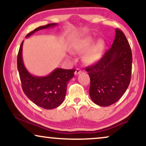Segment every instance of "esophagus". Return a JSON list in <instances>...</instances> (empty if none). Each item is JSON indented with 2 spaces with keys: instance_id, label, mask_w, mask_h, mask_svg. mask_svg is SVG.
<instances>
[{
  "instance_id": "34e87169",
  "label": "esophagus",
  "mask_w": 146,
  "mask_h": 146,
  "mask_svg": "<svg viewBox=\"0 0 146 146\" xmlns=\"http://www.w3.org/2000/svg\"><path fill=\"white\" fill-rule=\"evenodd\" d=\"M80 72H82V70H81L80 69H79V68L76 69V71H75V74H76V75L79 74L80 73Z\"/></svg>"
}]
</instances>
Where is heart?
Here are the masks:
<instances>
[{"label": "heart", "instance_id": "heart-1", "mask_svg": "<svg viewBox=\"0 0 146 146\" xmlns=\"http://www.w3.org/2000/svg\"><path fill=\"white\" fill-rule=\"evenodd\" d=\"M96 38L92 36H88L74 44L73 48L78 53H85L84 60L88 64L96 63L102 57L105 49V41L99 39L95 42Z\"/></svg>", "mask_w": 146, "mask_h": 146}]
</instances>
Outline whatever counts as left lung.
Here are the masks:
<instances>
[{
	"instance_id": "1",
	"label": "left lung",
	"mask_w": 146,
	"mask_h": 146,
	"mask_svg": "<svg viewBox=\"0 0 146 146\" xmlns=\"http://www.w3.org/2000/svg\"><path fill=\"white\" fill-rule=\"evenodd\" d=\"M132 54L121 30L115 29L110 48L98 62L86 68L90 78V96L96 104L109 106L118 101L131 80Z\"/></svg>"
}]
</instances>
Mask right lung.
<instances>
[{
    "mask_svg": "<svg viewBox=\"0 0 146 146\" xmlns=\"http://www.w3.org/2000/svg\"><path fill=\"white\" fill-rule=\"evenodd\" d=\"M56 25V23H51L38 27L28 34L26 38L39 30ZM23 45V41L18 53L17 68L24 93L35 104L44 109L51 110L59 106L64 100L67 84L74 76L75 70L56 68L46 76H34L24 65L22 57Z\"/></svg>",
    "mask_w": 146,
    "mask_h": 146,
    "instance_id": "obj_1",
    "label": "right lung"
}]
</instances>
